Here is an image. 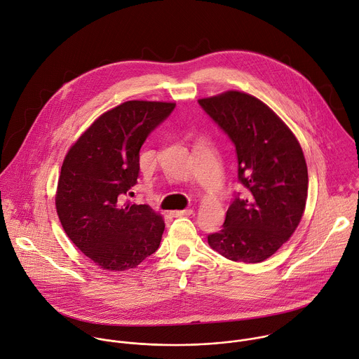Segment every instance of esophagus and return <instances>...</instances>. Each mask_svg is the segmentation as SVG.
Returning <instances> with one entry per match:
<instances>
[{
	"label": "esophagus",
	"instance_id": "obj_1",
	"mask_svg": "<svg viewBox=\"0 0 359 359\" xmlns=\"http://www.w3.org/2000/svg\"><path fill=\"white\" fill-rule=\"evenodd\" d=\"M173 217H182V216H190L193 215V209H184V210H173L170 213Z\"/></svg>",
	"mask_w": 359,
	"mask_h": 359
}]
</instances>
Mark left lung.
<instances>
[{
	"mask_svg": "<svg viewBox=\"0 0 359 359\" xmlns=\"http://www.w3.org/2000/svg\"><path fill=\"white\" fill-rule=\"evenodd\" d=\"M198 104L233 142L244 187L234 196L223 229L208 241L231 262L262 263L301 222L309 191L302 149L288 126L248 93L227 90Z\"/></svg>",
	"mask_w": 359,
	"mask_h": 359,
	"instance_id": "1",
	"label": "left lung"
}]
</instances>
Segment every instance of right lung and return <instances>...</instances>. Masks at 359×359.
<instances>
[{
    "instance_id": "add662e5",
    "label": "right lung",
    "mask_w": 359,
    "mask_h": 359,
    "mask_svg": "<svg viewBox=\"0 0 359 359\" xmlns=\"http://www.w3.org/2000/svg\"><path fill=\"white\" fill-rule=\"evenodd\" d=\"M175 107L172 102H123L100 115L67 153L57 213L71 241L100 269H135L159 248L162 216L125 196L137 183L142 144Z\"/></svg>"
}]
</instances>
